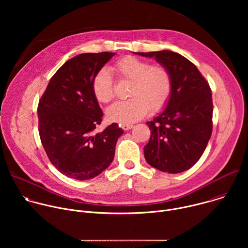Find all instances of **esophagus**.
Listing matches in <instances>:
<instances>
[{
    "instance_id": "34e87169",
    "label": "esophagus",
    "mask_w": 248,
    "mask_h": 248,
    "mask_svg": "<svg viewBox=\"0 0 248 248\" xmlns=\"http://www.w3.org/2000/svg\"><path fill=\"white\" fill-rule=\"evenodd\" d=\"M121 126H122V128H123L124 130H128V129H130V128L133 127V124H122Z\"/></svg>"
}]
</instances>
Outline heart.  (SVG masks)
<instances>
[{"mask_svg":"<svg viewBox=\"0 0 248 248\" xmlns=\"http://www.w3.org/2000/svg\"><path fill=\"white\" fill-rule=\"evenodd\" d=\"M123 80L131 81L128 100L117 101L107 109L110 121L129 124L142 119L149 111L156 113L167 105L171 93V77L163 65H152L150 62L135 57H124L113 67ZM95 98L107 103L114 97V82L108 69L102 68L92 80Z\"/></svg>","mask_w":248,"mask_h":248,"instance_id":"obj_1","label":"heart"}]
</instances>
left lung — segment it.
<instances>
[{
    "instance_id": "1",
    "label": "left lung",
    "mask_w": 248,
    "mask_h": 248,
    "mask_svg": "<svg viewBox=\"0 0 248 248\" xmlns=\"http://www.w3.org/2000/svg\"><path fill=\"white\" fill-rule=\"evenodd\" d=\"M134 54L155 58L171 77L166 109L146 123L151 136L144 146V157L159 170L185 171L200 159L212 134L211 88L195 64L178 53L163 50Z\"/></svg>"
}]
</instances>
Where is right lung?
I'll return each instance as SVG.
<instances>
[{"mask_svg":"<svg viewBox=\"0 0 248 248\" xmlns=\"http://www.w3.org/2000/svg\"><path fill=\"white\" fill-rule=\"evenodd\" d=\"M115 53H84L65 62L50 79L37 114L42 145L62 174L78 181L95 178L114 160L124 130L114 123L94 129L103 112L92 90L95 75Z\"/></svg>","mask_w":248,"mask_h":248,"instance_id":"add662e5","label":"right lung"}]
</instances>
